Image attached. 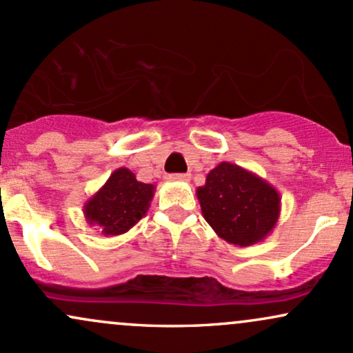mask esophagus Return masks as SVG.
Listing matches in <instances>:
<instances>
[{"label": "esophagus", "instance_id": "34e87169", "mask_svg": "<svg viewBox=\"0 0 353 353\" xmlns=\"http://www.w3.org/2000/svg\"><path fill=\"white\" fill-rule=\"evenodd\" d=\"M169 179L174 182H188L190 179V174H171Z\"/></svg>", "mask_w": 353, "mask_h": 353}]
</instances>
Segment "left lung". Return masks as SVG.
Here are the masks:
<instances>
[{
  "label": "left lung",
  "instance_id": "obj_1",
  "mask_svg": "<svg viewBox=\"0 0 353 353\" xmlns=\"http://www.w3.org/2000/svg\"><path fill=\"white\" fill-rule=\"evenodd\" d=\"M196 194L214 232L239 247L264 241L281 216L277 189L257 174L225 161L208 174Z\"/></svg>",
  "mask_w": 353,
  "mask_h": 353
}]
</instances>
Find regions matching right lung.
Listing matches in <instances>:
<instances>
[{
    "mask_svg": "<svg viewBox=\"0 0 353 353\" xmlns=\"http://www.w3.org/2000/svg\"><path fill=\"white\" fill-rule=\"evenodd\" d=\"M154 192L156 185L137 181L128 168L116 169L103 188L84 202L86 224L103 236H121L145 216Z\"/></svg>",
    "mask_w": 353,
    "mask_h": 353,
    "instance_id": "obj_1",
    "label": "right lung"
}]
</instances>
